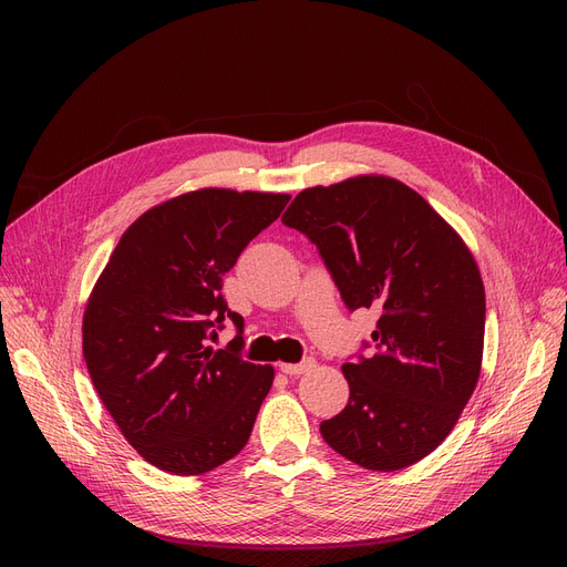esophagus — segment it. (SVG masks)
<instances>
[{
    "mask_svg": "<svg viewBox=\"0 0 567 567\" xmlns=\"http://www.w3.org/2000/svg\"><path fill=\"white\" fill-rule=\"evenodd\" d=\"M315 363L312 361H303V363H280V372L293 377V374H303L308 370H312Z\"/></svg>",
    "mask_w": 567,
    "mask_h": 567,
    "instance_id": "esophagus-1",
    "label": "esophagus"
}]
</instances>
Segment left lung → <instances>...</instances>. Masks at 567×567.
Segmentation results:
<instances>
[{
  "label": "left lung",
  "instance_id": "obj_1",
  "mask_svg": "<svg viewBox=\"0 0 567 567\" xmlns=\"http://www.w3.org/2000/svg\"><path fill=\"white\" fill-rule=\"evenodd\" d=\"M282 223L317 244L349 310L381 312L374 353L342 365L349 402L319 425L323 441L370 471L421 462L481 377L485 285L468 246L425 197L383 174L306 188Z\"/></svg>",
  "mask_w": 567,
  "mask_h": 567
}]
</instances>
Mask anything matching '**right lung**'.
Listing matches in <instances>:
<instances>
[{
	"label": "right lung",
	"mask_w": 567,
	"mask_h": 567,
	"mask_svg": "<svg viewBox=\"0 0 567 567\" xmlns=\"http://www.w3.org/2000/svg\"><path fill=\"white\" fill-rule=\"evenodd\" d=\"M285 193L199 188L144 212L86 299L82 353L126 441L161 471L199 475L244 451L274 368L238 355L244 317L223 278L287 206ZM231 318L227 350L205 347Z\"/></svg>",
	"instance_id": "1"
}]
</instances>
